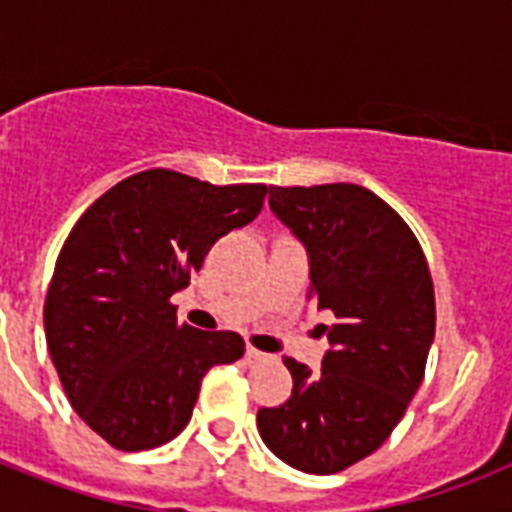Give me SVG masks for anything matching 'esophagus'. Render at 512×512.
<instances>
[{
    "mask_svg": "<svg viewBox=\"0 0 512 512\" xmlns=\"http://www.w3.org/2000/svg\"><path fill=\"white\" fill-rule=\"evenodd\" d=\"M247 358L249 361H265L268 356H265L263 350H257V348H252V345H247Z\"/></svg>",
    "mask_w": 512,
    "mask_h": 512,
    "instance_id": "esophagus-1",
    "label": "esophagus"
}]
</instances>
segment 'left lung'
<instances>
[{
	"label": "left lung",
	"instance_id": "left-lung-1",
	"mask_svg": "<svg viewBox=\"0 0 512 512\" xmlns=\"http://www.w3.org/2000/svg\"><path fill=\"white\" fill-rule=\"evenodd\" d=\"M268 204L305 247L308 297L335 321L319 324L321 372L284 358L295 388L257 412V430L279 460L329 476L380 449L420 388L436 337L433 281L409 225L361 185H271Z\"/></svg>",
	"mask_w": 512,
	"mask_h": 512
}]
</instances>
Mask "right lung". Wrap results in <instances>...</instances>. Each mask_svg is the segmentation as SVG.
Listing matches in <instances>:
<instances>
[{"instance_id":"right-lung-1","label":"right lung","mask_w":512,"mask_h":512,"mask_svg":"<svg viewBox=\"0 0 512 512\" xmlns=\"http://www.w3.org/2000/svg\"><path fill=\"white\" fill-rule=\"evenodd\" d=\"M265 193L148 170L103 193L68 233L44 335L74 412L103 441L122 452L172 441L204 374L244 356L236 332L180 327L170 297L220 236L260 215Z\"/></svg>"}]
</instances>
